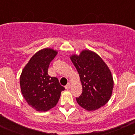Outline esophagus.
<instances>
[{
    "label": "esophagus",
    "mask_w": 135,
    "mask_h": 135,
    "mask_svg": "<svg viewBox=\"0 0 135 135\" xmlns=\"http://www.w3.org/2000/svg\"><path fill=\"white\" fill-rule=\"evenodd\" d=\"M70 87H71V85H70V84H68L67 85L65 86V89H69L70 88Z\"/></svg>",
    "instance_id": "obj_1"
}]
</instances>
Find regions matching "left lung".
Segmentation results:
<instances>
[{"instance_id": "obj_1", "label": "left lung", "mask_w": 135, "mask_h": 135, "mask_svg": "<svg viewBox=\"0 0 135 135\" xmlns=\"http://www.w3.org/2000/svg\"><path fill=\"white\" fill-rule=\"evenodd\" d=\"M80 78L82 93L78 104L88 111L105 105L112 94L114 80L111 71L102 58L93 51L84 50L80 55L70 57Z\"/></svg>"}]
</instances>
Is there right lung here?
<instances>
[{"mask_svg": "<svg viewBox=\"0 0 135 135\" xmlns=\"http://www.w3.org/2000/svg\"><path fill=\"white\" fill-rule=\"evenodd\" d=\"M57 54L54 49L39 50L30 59L20 76L21 91L30 107L38 112H46L57 104L61 91L58 79L47 74L50 62Z\"/></svg>", "mask_w": 135, "mask_h": 135, "instance_id": "add662e5", "label": "right lung"}]
</instances>
